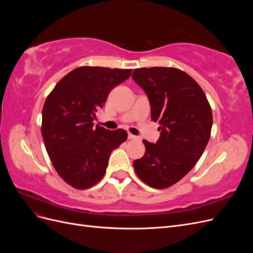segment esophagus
I'll use <instances>...</instances> for the list:
<instances>
[{
    "label": "esophagus",
    "instance_id": "esophagus-1",
    "mask_svg": "<svg viewBox=\"0 0 253 253\" xmlns=\"http://www.w3.org/2000/svg\"><path fill=\"white\" fill-rule=\"evenodd\" d=\"M127 138H128V139H132V140H138L139 137H137V136H135V135H133V134H131V133H128Z\"/></svg>",
    "mask_w": 253,
    "mask_h": 253
}]
</instances>
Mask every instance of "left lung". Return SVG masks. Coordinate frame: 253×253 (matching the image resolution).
<instances>
[{"mask_svg": "<svg viewBox=\"0 0 253 253\" xmlns=\"http://www.w3.org/2000/svg\"><path fill=\"white\" fill-rule=\"evenodd\" d=\"M132 78L147 93L152 120L160 125L156 143L142 140L145 153L134 160L135 173L152 188H169L193 169L208 144L210 103L200 84L178 68H136Z\"/></svg>", "mask_w": 253, "mask_h": 253, "instance_id": "obj_1", "label": "left lung"}]
</instances>
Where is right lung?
Returning a JSON list of instances; mask_svg holds the SVG:
<instances>
[{"label":"right lung","mask_w":253,"mask_h":253,"mask_svg":"<svg viewBox=\"0 0 253 253\" xmlns=\"http://www.w3.org/2000/svg\"><path fill=\"white\" fill-rule=\"evenodd\" d=\"M132 70L80 66L65 75L47 96L41 132L57 173L68 185L84 190L100 181L113 150L127 138L122 128L94 126L110 91Z\"/></svg>","instance_id":"obj_1"}]
</instances>
